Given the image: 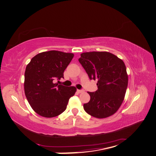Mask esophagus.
<instances>
[{"label": "esophagus", "mask_w": 156, "mask_h": 156, "mask_svg": "<svg viewBox=\"0 0 156 156\" xmlns=\"http://www.w3.org/2000/svg\"><path fill=\"white\" fill-rule=\"evenodd\" d=\"M77 91L78 92L79 94H81V93H83V92H84V90H80V89H78Z\"/></svg>", "instance_id": "esophagus-1"}]
</instances>
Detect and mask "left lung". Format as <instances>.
Wrapping results in <instances>:
<instances>
[{
    "instance_id": "obj_1",
    "label": "left lung",
    "mask_w": 156,
    "mask_h": 156,
    "mask_svg": "<svg viewBox=\"0 0 156 156\" xmlns=\"http://www.w3.org/2000/svg\"><path fill=\"white\" fill-rule=\"evenodd\" d=\"M79 62L90 79L98 80V90L87 92L90 100L84 109L93 117L105 118L117 112L122 105L128 85L125 63L107 51L84 52Z\"/></svg>"
}]
</instances>
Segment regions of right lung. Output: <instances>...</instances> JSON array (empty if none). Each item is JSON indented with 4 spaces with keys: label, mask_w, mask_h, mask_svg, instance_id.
Instances as JSON below:
<instances>
[{
    "label": "right lung",
    "mask_w": 156,
    "mask_h": 156,
    "mask_svg": "<svg viewBox=\"0 0 156 156\" xmlns=\"http://www.w3.org/2000/svg\"><path fill=\"white\" fill-rule=\"evenodd\" d=\"M72 53L56 50L39 53L31 58L25 72V96L33 110L44 118H53L64 112L75 87L54 83L63 77L73 58Z\"/></svg>",
    "instance_id": "1"
}]
</instances>
